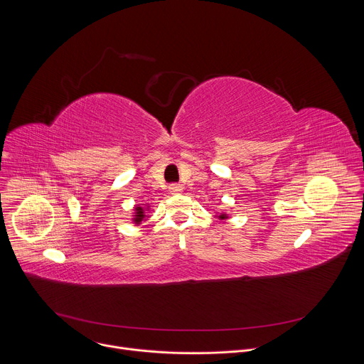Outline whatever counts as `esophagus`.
Here are the masks:
<instances>
[{"mask_svg":"<svg viewBox=\"0 0 364 364\" xmlns=\"http://www.w3.org/2000/svg\"><path fill=\"white\" fill-rule=\"evenodd\" d=\"M168 190H170L171 194H178V193L183 191V186H181V184H171V186L168 187Z\"/></svg>","mask_w":364,"mask_h":364,"instance_id":"1","label":"esophagus"}]
</instances>
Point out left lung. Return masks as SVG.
Segmentation results:
<instances>
[{
	"instance_id": "1",
	"label": "left lung",
	"mask_w": 364,
	"mask_h": 364,
	"mask_svg": "<svg viewBox=\"0 0 364 364\" xmlns=\"http://www.w3.org/2000/svg\"><path fill=\"white\" fill-rule=\"evenodd\" d=\"M220 219H226V216H223V215H222V216H220Z\"/></svg>"
}]
</instances>
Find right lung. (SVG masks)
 <instances>
[{"label": "right lung", "instance_id": "1", "mask_svg": "<svg viewBox=\"0 0 364 364\" xmlns=\"http://www.w3.org/2000/svg\"><path fill=\"white\" fill-rule=\"evenodd\" d=\"M144 210H142V207H136V215H135V222L136 223H139V222H142V219H144Z\"/></svg>", "mask_w": 364, "mask_h": 364}]
</instances>
